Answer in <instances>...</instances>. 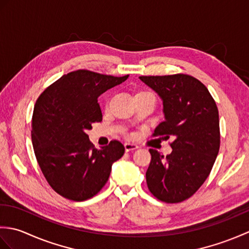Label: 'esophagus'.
Masks as SVG:
<instances>
[{
	"mask_svg": "<svg viewBox=\"0 0 249 249\" xmlns=\"http://www.w3.org/2000/svg\"><path fill=\"white\" fill-rule=\"evenodd\" d=\"M124 146H125L126 152H130V151H134V150L138 149V145L135 144V143H129V142H125Z\"/></svg>",
	"mask_w": 249,
	"mask_h": 249,
	"instance_id": "34e87169",
	"label": "esophagus"
}]
</instances>
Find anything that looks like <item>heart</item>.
I'll use <instances>...</instances> for the list:
<instances>
[{
  "label": "heart",
  "mask_w": 249,
  "mask_h": 249,
  "mask_svg": "<svg viewBox=\"0 0 249 249\" xmlns=\"http://www.w3.org/2000/svg\"><path fill=\"white\" fill-rule=\"evenodd\" d=\"M144 93H150V92H146V91H142V92H139V93H137L136 95H138V94H144Z\"/></svg>",
  "instance_id": "b5f03b06"
}]
</instances>
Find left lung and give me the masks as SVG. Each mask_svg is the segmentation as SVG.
Masks as SVG:
<instances>
[{
  "label": "left lung",
  "instance_id": "left-lung-1",
  "mask_svg": "<svg viewBox=\"0 0 249 249\" xmlns=\"http://www.w3.org/2000/svg\"><path fill=\"white\" fill-rule=\"evenodd\" d=\"M139 78L162 99L165 121L153 136L172 139V152L166 157L150 149L147 187L163 202H182L201 187L217 157V106L204 84L193 76L177 73Z\"/></svg>",
  "mask_w": 249,
  "mask_h": 249
}]
</instances>
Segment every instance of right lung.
Returning <instances> with one entry per match:
<instances>
[{
	"label": "right lung",
	"mask_w": 249,
	"mask_h": 249,
	"mask_svg": "<svg viewBox=\"0 0 249 249\" xmlns=\"http://www.w3.org/2000/svg\"><path fill=\"white\" fill-rule=\"evenodd\" d=\"M127 78L79 70L57 79L37 98L31 131L34 153L47 182L64 198L94 197L107 183L112 163L123 156L120 141L97 150L87 130L103 120L97 97Z\"/></svg>",
	"instance_id": "obj_1"
}]
</instances>
